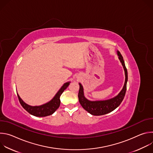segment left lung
<instances>
[{
    "mask_svg": "<svg viewBox=\"0 0 153 153\" xmlns=\"http://www.w3.org/2000/svg\"><path fill=\"white\" fill-rule=\"evenodd\" d=\"M117 54L119 56V59L124 69L125 80L122 90L116 96L105 100H89L84 96L83 86L80 83H79L80 86L79 91L78 94L79 101L85 110L92 115L101 116L113 111L120 105L125 97L126 90V83L128 81V73L122 56L119 51H117Z\"/></svg>",
    "mask_w": 153,
    "mask_h": 153,
    "instance_id": "left-lung-1",
    "label": "left lung"
}]
</instances>
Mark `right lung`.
<instances>
[{"label":"right lung","instance_id":"1","mask_svg":"<svg viewBox=\"0 0 153 153\" xmlns=\"http://www.w3.org/2000/svg\"><path fill=\"white\" fill-rule=\"evenodd\" d=\"M70 83V82L65 83L50 101L39 106H31L27 104L20 97L18 93L17 94L21 105L27 111L36 117H45L53 114L57 110L60 104V97L64 90L69 86Z\"/></svg>","mask_w":153,"mask_h":153}]
</instances>
